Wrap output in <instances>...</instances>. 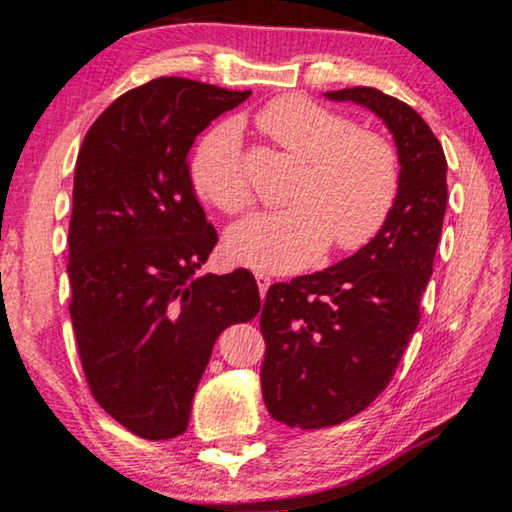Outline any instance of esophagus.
Returning a JSON list of instances; mask_svg holds the SVG:
<instances>
[{
    "label": "esophagus",
    "instance_id": "esophagus-1",
    "mask_svg": "<svg viewBox=\"0 0 512 512\" xmlns=\"http://www.w3.org/2000/svg\"><path fill=\"white\" fill-rule=\"evenodd\" d=\"M256 284H258V291H261V296H265V293H268V289H270L272 279L265 275V272H256Z\"/></svg>",
    "mask_w": 512,
    "mask_h": 512
}]
</instances>
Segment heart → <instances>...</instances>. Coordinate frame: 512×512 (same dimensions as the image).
<instances>
[{
  "label": "heart",
  "instance_id": "1",
  "mask_svg": "<svg viewBox=\"0 0 512 512\" xmlns=\"http://www.w3.org/2000/svg\"><path fill=\"white\" fill-rule=\"evenodd\" d=\"M256 123L307 165L291 191L293 205L258 212L230 228L226 251L235 263L293 272L317 261L331 242L338 251H356L380 235L401 191V163L387 139L298 95L272 100ZM191 181L226 214L254 202L240 125L223 121L200 139Z\"/></svg>",
  "mask_w": 512,
  "mask_h": 512
}]
</instances>
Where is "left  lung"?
Here are the masks:
<instances>
[{"mask_svg": "<svg viewBox=\"0 0 512 512\" xmlns=\"http://www.w3.org/2000/svg\"><path fill=\"white\" fill-rule=\"evenodd\" d=\"M328 100L373 111L394 135L401 191L380 235L331 268L272 284L261 310V389L277 422L324 429L387 389L419 324L447 207L443 146L415 109L377 88Z\"/></svg>", "mask_w": 512, "mask_h": 512, "instance_id": "8db88e82", "label": "left lung"}]
</instances>
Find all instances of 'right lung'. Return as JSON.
Instances as JSON below:
<instances>
[{
  "label": "right lung",
  "instance_id": "right-lung-1",
  "mask_svg": "<svg viewBox=\"0 0 512 512\" xmlns=\"http://www.w3.org/2000/svg\"><path fill=\"white\" fill-rule=\"evenodd\" d=\"M251 90L177 76L132 88L83 139L69 221L72 326L95 401L146 440L181 436L214 342L261 310L249 270L198 272L216 230L195 198V137Z\"/></svg>",
  "mask_w": 512,
  "mask_h": 512
}]
</instances>
